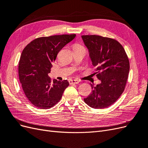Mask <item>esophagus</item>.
Masks as SVG:
<instances>
[{
  "mask_svg": "<svg viewBox=\"0 0 148 148\" xmlns=\"http://www.w3.org/2000/svg\"><path fill=\"white\" fill-rule=\"evenodd\" d=\"M69 82L70 84H78L79 83V81L78 79H70Z\"/></svg>",
  "mask_w": 148,
  "mask_h": 148,
  "instance_id": "1",
  "label": "esophagus"
}]
</instances>
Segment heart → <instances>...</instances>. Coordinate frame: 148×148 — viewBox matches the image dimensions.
Returning <instances> with one entry per match:
<instances>
[{"label":"heart","instance_id":"1","mask_svg":"<svg viewBox=\"0 0 148 148\" xmlns=\"http://www.w3.org/2000/svg\"><path fill=\"white\" fill-rule=\"evenodd\" d=\"M83 46L82 45H80V44H75V45L73 46V49H75V48H78V47H82Z\"/></svg>","mask_w":148,"mask_h":148}]
</instances>
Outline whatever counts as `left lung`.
Returning <instances> with one entry per match:
<instances>
[{"label":"left lung","mask_w":148,"mask_h":148,"mask_svg":"<svg viewBox=\"0 0 148 148\" xmlns=\"http://www.w3.org/2000/svg\"><path fill=\"white\" fill-rule=\"evenodd\" d=\"M83 42L101 83L94 86L84 101L94 109L107 108L122 95L126 86L130 62L123 47L117 40L98 35H83Z\"/></svg>","instance_id":"8db88e82"}]
</instances>
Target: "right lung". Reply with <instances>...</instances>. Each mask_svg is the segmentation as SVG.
Listing matches in <instances>:
<instances>
[{
  "instance_id": "obj_1",
  "label": "right lung",
  "mask_w": 148,
  "mask_h": 148,
  "mask_svg": "<svg viewBox=\"0 0 148 148\" xmlns=\"http://www.w3.org/2000/svg\"><path fill=\"white\" fill-rule=\"evenodd\" d=\"M75 36L72 34L38 38L22 52L18 64L19 79L26 97L38 108L47 109L54 106L69 86L67 79L52 82L48 74L58 53Z\"/></svg>"
}]
</instances>
